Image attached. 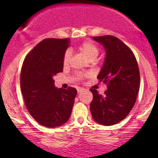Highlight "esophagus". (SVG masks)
I'll return each mask as SVG.
<instances>
[{"label": "esophagus", "mask_w": 158, "mask_h": 158, "mask_svg": "<svg viewBox=\"0 0 158 158\" xmlns=\"http://www.w3.org/2000/svg\"><path fill=\"white\" fill-rule=\"evenodd\" d=\"M82 90H83V89H82V88H77V92H78V93H79V92H81Z\"/></svg>", "instance_id": "obj_1"}]
</instances>
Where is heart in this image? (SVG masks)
<instances>
[{
  "label": "heart",
  "mask_w": 158,
  "mask_h": 158,
  "mask_svg": "<svg viewBox=\"0 0 158 158\" xmlns=\"http://www.w3.org/2000/svg\"><path fill=\"white\" fill-rule=\"evenodd\" d=\"M79 49L91 62L94 61L99 53V49H98V46L94 43L91 42V41H84L79 46ZM70 60H71V52L69 50H67L65 52L63 58V66L64 67H67L69 66ZM88 73H81V72L76 73V75H75V78L77 80H81L84 78L88 77Z\"/></svg>",
  "instance_id": "1"
}]
</instances>
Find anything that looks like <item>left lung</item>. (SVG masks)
<instances>
[{
    "instance_id": "obj_1",
    "label": "left lung",
    "mask_w": 158,
    "mask_h": 158,
    "mask_svg": "<svg viewBox=\"0 0 158 158\" xmlns=\"http://www.w3.org/2000/svg\"><path fill=\"white\" fill-rule=\"evenodd\" d=\"M104 46L106 57L97 79L107 85L105 95L90 89L92 118L103 125H113L128 116L134 107L140 86L138 62L131 49L118 37L111 35L93 36Z\"/></svg>"
}]
</instances>
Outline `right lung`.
Returning <instances> with one entry per match:
<instances>
[{"label": "right lung", "mask_w": 158, "mask_h": 158, "mask_svg": "<svg viewBox=\"0 0 158 158\" xmlns=\"http://www.w3.org/2000/svg\"><path fill=\"white\" fill-rule=\"evenodd\" d=\"M69 38H47L27 55L20 73V89L32 117L47 128L66 123L72 113L77 94L75 88L58 89L54 76L63 73V58L69 47Z\"/></svg>", "instance_id": "1"}]
</instances>
